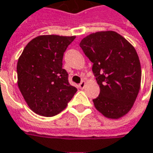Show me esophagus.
I'll list each match as a JSON object with an SVG mask.
<instances>
[{"label":"esophagus","instance_id":"esophagus-1","mask_svg":"<svg viewBox=\"0 0 153 153\" xmlns=\"http://www.w3.org/2000/svg\"><path fill=\"white\" fill-rule=\"evenodd\" d=\"M85 87H86V82H85V80L81 81V82L79 84V88H81V89H83Z\"/></svg>","mask_w":153,"mask_h":153}]
</instances>
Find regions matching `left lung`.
I'll list each match as a JSON object with an SVG mask.
<instances>
[{
	"instance_id": "8db88e82",
	"label": "left lung",
	"mask_w": 153,
	"mask_h": 153,
	"mask_svg": "<svg viewBox=\"0 0 153 153\" xmlns=\"http://www.w3.org/2000/svg\"><path fill=\"white\" fill-rule=\"evenodd\" d=\"M79 46L93 63L92 71L100 87L94 99L105 117L118 119L134 104L141 84V65L131 43L116 31H98L84 37Z\"/></svg>"
}]
</instances>
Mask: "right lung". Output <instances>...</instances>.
<instances>
[{
  "label": "right lung",
  "instance_id": "right-lung-1",
  "mask_svg": "<svg viewBox=\"0 0 153 153\" xmlns=\"http://www.w3.org/2000/svg\"><path fill=\"white\" fill-rule=\"evenodd\" d=\"M75 37L38 36L23 49L16 66L17 85L36 114L47 117L58 115L76 93L62 68L64 52Z\"/></svg>",
  "mask_w": 153,
  "mask_h": 153
}]
</instances>
